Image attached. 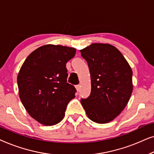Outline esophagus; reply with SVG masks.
Listing matches in <instances>:
<instances>
[{
  "mask_svg": "<svg viewBox=\"0 0 154 154\" xmlns=\"http://www.w3.org/2000/svg\"><path fill=\"white\" fill-rule=\"evenodd\" d=\"M75 88H76L77 91L79 92L80 90V88H81V85H75Z\"/></svg>",
  "mask_w": 154,
  "mask_h": 154,
  "instance_id": "esophagus-1",
  "label": "esophagus"
}]
</instances>
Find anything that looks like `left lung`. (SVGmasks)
Wrapping results in <instances>:
<instances>
[{"mask_svg": "<svg viewBox=\"0 0 154 154\" xmlns=\"http://www.w3.org/2000/svg\"><path fill=\"white\" fill-rule=\"evenodd\" d=\"M91 77V92L81 99L88 118L109 123L125 109L132 92V71L121 52L109 44L94 43L81 50Z\"/></svg>", "mask_w": 154, "mask_h": 154, "instance_id": "obj_1", "label": "left lung"}]
</instances>
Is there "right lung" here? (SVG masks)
Instances as JSON below:
<instances>
[{
	"instance_id": "1",
	"label": "right lung",
	"mask_w": 154,
	"mask_h": 154,
	"mask_svg": "<svg viewBox=\"0 0 154 154\" xmlns=\"http://www.w3.org/2000/svg\"><path fill=\"white\" fill-rule=\"evenodd\" d=\"M75 49L46 45L27 57L17 76L19 94L27 112L45 125L62 121L67 104L76 90L67 83L66 64L74 57Z\"/></svg>"
}]
</instances>
